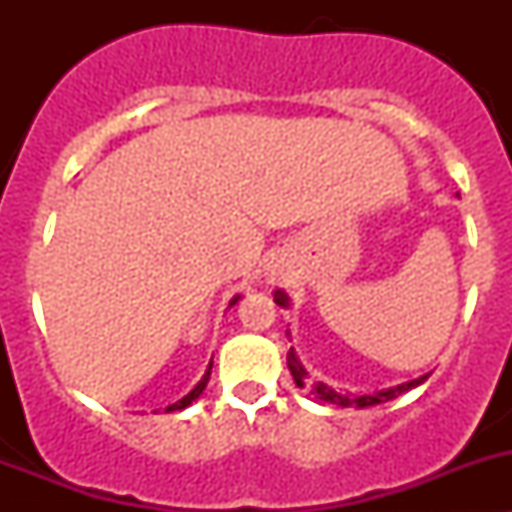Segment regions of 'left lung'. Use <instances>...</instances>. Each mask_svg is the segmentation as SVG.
<instances>
[{"mask_svg":"<svg viewBox=\"0 0 512 512\" xmlns=\"http://www.w3.org/2000/svg\"><path fill=\"white\" fill-rule=\"evenodd\" d=\"M275 302L280 304V307H289V297L285 289H275ZM289 334V332H287ZM287 366L289 371H292L294 376V384L302 389L304 381H307V369L302 366V361L297 359V352L294 349H289L287 352ZM431 374H423L418 376V379H411L406 381V384H399V386H391V389H381V391H374V394H361V396H352V394H342V391H334L329 389L327 384H314V391L312 394H317L319 401H327V404H337V406H356V409H366V406H376V404H384V401H391L396 399L399 394H404V391H411L416 389V386H421L423 381L428 379Z\"/></svg>","mask_w":512,"mask_h":512,"instance_id":"1","label":"left lung"}]
</instances>
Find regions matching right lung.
I'll list each match as a JSON object with an SVG mask.
<instances>
[{
	"instance_id": "add662e5",
	"label": "right lung",
	"mask_w": 512,
	"mask_h": 512,
	"mask_svg": "<svg viewBox=\"0 0 512 512\" xmlns=\"http://www.w3.org/2000/svg\"><path fill=\"white\" fill-rule=\"evenodd\" d=\"M240 297H242V294H235V297L230 299V307H232V304H237V299H240ZM210 369H213V361H210V364H208V369H205L203 379H200L198 384H195V389L190 391V394H185L183 399H180V401H175V404H170L168 409H165V411H180V409H185V406H190V404H193L195 399H200V394H203V391H205V386H208V381H210Z\"/></svg>"
}]
</instances>
